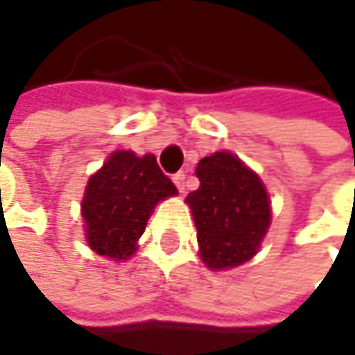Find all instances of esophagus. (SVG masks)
<instances>
[{"instance_id":"1","label":"esophagus","mask_w":355,"mask_h":355,"mask_svg":"<svg viewBox=\"0 0 355 355\" xmlns=\"http://www.w3.org/2000/svg\"><path fill=\"white\" fill-rule=\"evenodd\" d=\"M185 179H187V174H185V172H176V174L172 176L174 185L179 187V191H181V193L185 191Z\"/></svg>"}]
</instances>
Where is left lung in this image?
Wrapping results in <instances>:
<instances>
[{
  "instance_id": "8db88e82",
  "label": "left lung",
  "mask_w": 355,
  "mask_h": 355,
  "mask_svg": "<svg viewBox=\"0 0 355 355\" xmlns=\"http://www.w3.org/2000/svg\"><path fill=\"white\" fill-rule=\"evenodd\" d=\"M200 189L187 196L200 256L210 270H227L252 260L270 227V202L260 176L237 155L216 151L200 159Z\"/></svg>"
}]
</instances>
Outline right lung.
Here are the masks:
<instances>
[{
	"instance_id": "right-lung-1",
	"label": "right lung",
	"mask_w": 355,
	"mask_h": 355,
	"mask_svg": "<svg viewBox=\"0 0 355 355\" xmlns=\"http://www.w3.org/2000/svg\"><path fill=\"white\" fill-rule=\"evenodd\" d=\"M170 196H176V187L155 155L114 151L89 179L80 204L89 248L116 262L128 260L155 204Z\"/></svg>"
}]
</instances>
